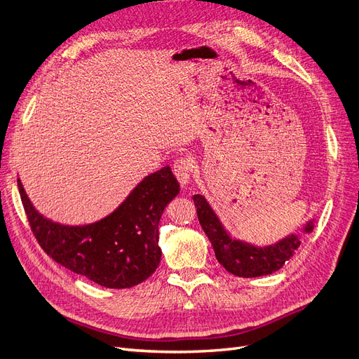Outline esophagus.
I'll return each instance as SVG.
<instances>
[{
  "mask_svg": "<svg viewBox=\"0 0 359 359\" xmlns=\"http://www.w3.org/2000/svg\"><path fill=\"white\" fill-rule=\"evenodd\" d=\"M174 174L181 185H187L191 180L193 174V163L189 157H181L174 163Z\"/></svg>",
  "mask_w": 359,
  "mask_h": 359,
  "instance_id": "34e87169",
  "label": "esophagus"
}]
</instances>
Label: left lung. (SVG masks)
Returning <instances> with one entry per match:
<instances>
[{
	"mask_svg": "<svg viewBox=\"0 0 359 359\" xmlns=\"http://www.w3.org/2000/svg\"><path fill=\"white\" fill-rule=\"evenodd\" d=\"M193 200L197 208L198 222L212 243L215 256L236 277L252 278L269 276L287 262L300 246L299 234H289L268 246H255L252 243L238 240L226 231L218 215L202 194H194ZM312 231L313 219H309L304 225L302 233L309 234Z\"/></svg>",
	"mask_w": 359,
	"mask_h": 359,
	"instance_id": "1",
	"label": "left lung"
}]
</instances>
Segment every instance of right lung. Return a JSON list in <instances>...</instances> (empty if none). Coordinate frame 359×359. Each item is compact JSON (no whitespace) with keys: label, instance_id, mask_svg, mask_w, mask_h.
<instances>
[{"label":"right lung","instance_id":"1","mask_svg":"<svg viewBox=\"0 0 359 359\" xmlns=\"http://www.w3.org/2000/svg\"><path fill=\"white\" fill-rule=\"evenodd\" d=\"M19 193L39 246L62 266L107 289H130L146 281L161 262L159 222L180 193L170 166L142 178L107 217L67 225L39 213L20 178Z\"/></svg>","mask_w":359,"mask_h":359}]
</instances>
